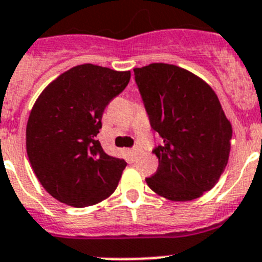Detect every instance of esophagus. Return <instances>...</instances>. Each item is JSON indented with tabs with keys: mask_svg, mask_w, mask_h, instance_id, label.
Here are the masks:
<instances>
[{
	"mask_svg": "<svg viewBox=\"0 0 262 262\" xmlns=\"http://www.w3.org/2000/svg\"><path fill=\"white\" fill-rule=\"evenodd\" d=\"M128 152H129V155H131V158H133L134 160H135V159L138 158V156H139L140 154H142V148H140V147H134L133 149H129Z\"/></svg>",
	"mask_w": 262,
	"mask_h": 262,
	"instance_id": "obj_1",
	"label": "esophagus"
}]
</instances>
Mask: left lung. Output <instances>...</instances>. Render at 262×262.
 <instances>
[{"label":"left lung","instance_id":"left-lung-1","mask_svg":"<svg viewBox=\"0 0 262 262\" xmlns=\"http://www.w3.org/2000/svg\"><path fill=\"white\" fill-rule=\"evenodd\" d=\"M151 128L159 136L148 187L172 201L200 198L213 188L229 159L232 126L211 87L175 64L134 69Z\"/></svg>","mask_w":262,"mask_h":262}]
</instances>
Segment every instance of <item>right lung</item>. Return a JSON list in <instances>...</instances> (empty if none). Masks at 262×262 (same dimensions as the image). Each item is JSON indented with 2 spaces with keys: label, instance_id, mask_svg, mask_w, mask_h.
I'll return each mask as SVG.
<instances>
[{
  "label": "right lung",
  "instance_id": "right-lung-1",
  "mask_svg": "<svg viewBox=\"0 0 262 262\" xmlns=\"http://www.w3.org/2000/svg\"><path fill=\"white\" fill-rule=\"evenodd\" d=\"M129 78V71L79 64L38 97L26 126V151L42 187L58 201L83 208L118 187L127 163L107 155L98 134L104 108Z\"/></svg>",
  "mask_w": 262,
  "mask_h": 262
}]
</instances>
